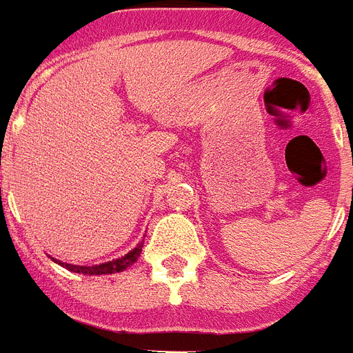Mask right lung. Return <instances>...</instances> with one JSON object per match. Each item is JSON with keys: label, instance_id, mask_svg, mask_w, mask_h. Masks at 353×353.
Returning a JSON list of instances; mask_svg holds the SVG:
<instances>
[{"label": "right lung", "instance_id": "obj_1", "mask_svg": "<svg viewBox=\"0 0 353 353\" xmlns=\"http://www.w3.org/2000/svg\"><path fill=\"white\" fill-rule=\"evenodd\" d=\"M141 248L143 243H139L136 249H132L128 255L121 256L117 261L104 262V264H97V266H76V264H66V262H59L61 266L70 270V272H76V274H83V275H104V274H117V272H123L128 266H132L134 262L137 261V256L141 255Z\"/></svg>", "mask_w": 353, "mask_h": 353}]
</instances>
